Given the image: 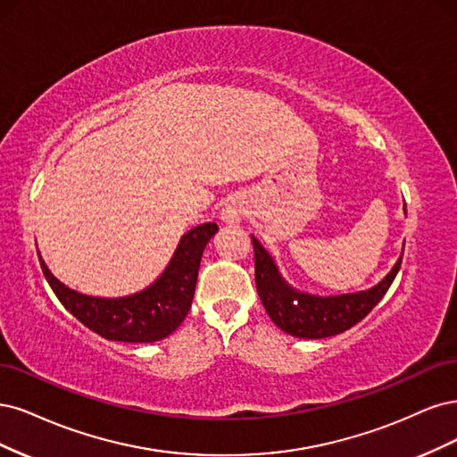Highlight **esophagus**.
Returning <instances> with one entry per match:
<instances>
[{"label":"esophagus","instance_id":"obj_1","mask_svg":"<svg viewBox=\"0 0 457 457\" xmlns=\"http://www.w3.org/2000/svg\"><path fill=\"white\" fill-rule=\"evenodd\" d=\"M241 216H243V207H241V203L235 201V199L228 201V203L224 204L222 212H220V218H222L224 222L229 224V226L241 222Z\"/></svg>","mask_w":457,"mask_h":457}]
</instances>
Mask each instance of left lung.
Instances as JSON below:
<instances>
[{
    "label": "left lung",
    "instance_id": "obj_1",
    "mask_svg": "<svg viewBox=\"0 0 457 457\" xmlns=\"http://www.w3.org/2000/svg\"><path fill=\"white\" fill-rule=\"evenodd\" d=\"M250 237H253L254 245L256 288L263 307L278 328L294 337H303V340L330 337L357 325L386 296L403 262L401 254L393 270L372 288L353 294H337V296H317V294L300 292L288 285L287 278L278 271L273 256L262 246L254 235H250Z\"/></svg>",
    "mask_w": 457,
    "mask_h": 457
}]
</instances>
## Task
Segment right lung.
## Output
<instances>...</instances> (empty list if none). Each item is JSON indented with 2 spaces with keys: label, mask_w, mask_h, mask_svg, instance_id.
Returning <instances> with one entry per match:
<instances>
[{
  "label": "right lung",
  "mask_w": 457,
  "mask_h": 457,
  "mask_svg": "<svg viewBox=\"0 0 457 457\" xmlns=\"http://www.w3.org/2000/svg\"><path fill=\"white\" fill-rule=\"evenodd\" d=\"M216 231L218 226L209 222L184 233L163 273L148 288L123 298H96L71 290L49 271L41 254L39 263L56 298L87 328L112 342L152 344L182 325L195 294L203 250Z\"/></svg>",
  "instance_id": "right-lung-1"
}]
</instances>
